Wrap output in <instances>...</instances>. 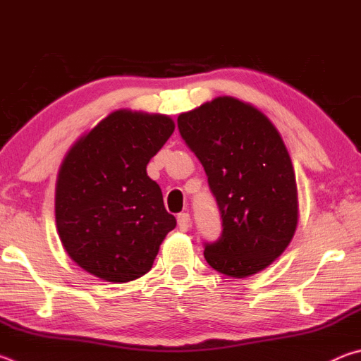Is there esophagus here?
Listing matches in <instances>:
<instances>
[{
    "label": "esophagus",
    "instance_id": "obj_1",
    "mask_svg": "<svg viewBox=\"0 0 361 361\" xmlns=\"http://www.w3.org/2000/svg\"><path fill=\"white\" fill-rule=\"evenodd\" d=\"M176 219H178V228L183 232L188 231L189 226H191V216H189V213H180Z\"/></svg>",
    "mask_w": 361,
    "mask_h": 361
}]
</instances>
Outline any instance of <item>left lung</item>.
I'll use <instances>...</instances> for the list:
<instances>
[{
	"label": "left lung",
	"mask_w": 361,
	"mask_h": 361,
	"mask_svg": "<svg viewBox=\"0 0 361 361\" xmlns=\"http://www.w3.org/2000/svg\"><path fill=\"white\" fill-rule=\"evenodd\" d=\"M180 135L202 164L223 219L205 242L215 271L243 279L288 247L298 224L296 176L279 130L259 109L218 97L178 116Z\"/></svg>",
	"instance_id": "obj_1"
}]
</instances>
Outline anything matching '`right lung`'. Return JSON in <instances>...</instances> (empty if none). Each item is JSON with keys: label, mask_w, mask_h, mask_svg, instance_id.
Wrapping results in <instances>:
<instances>
[{"label": "right lung", "mask_w": 361, "mask_h": 361, "mask_svg": "<svg viewBox=\"0 0 361 361\" xmlns=\"http://www.w3.org/2000/svg\"><path fill=\"white\" fill-rule=\"evenodd\" d=\"M173 130L169 116L119 109L68 151L57 176L56 223L65 252L84 271L124 283L152 267L176 219L146 166Z\"/></svg>", "instance_id": "1"}]
</instances>
